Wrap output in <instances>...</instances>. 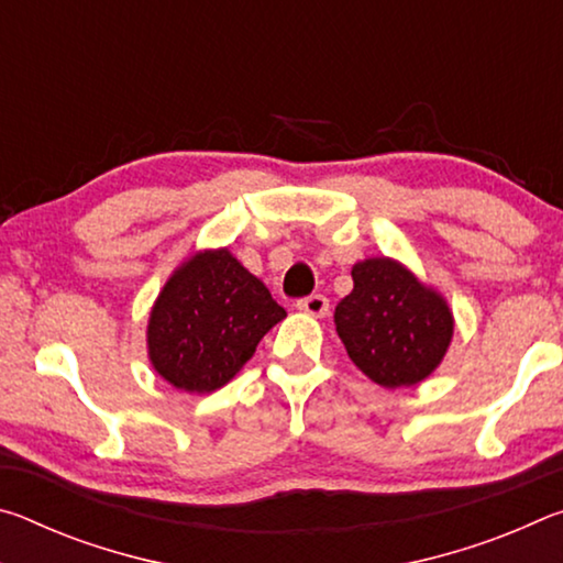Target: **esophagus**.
Returning a JSON list of instances; mask_svg holds the SVG:
<instances>
[{
  "instance_id": "obj_1",
  "label": "esophagus",
  "mask_w": 563,
  "mask_h": 563,
  "mask_svg": "<svg viewBox=\"0 0 563 563\" xmlns=\"http://www.w3.org/2000/svg\"><path fill=\"white\" fill-rule=\"evenodd\" d=\"M298 310L308 312V316H312V318H325L330 310V300L325 298V295H308V298L298 300Z\"/></svg>"
}]
</instances>
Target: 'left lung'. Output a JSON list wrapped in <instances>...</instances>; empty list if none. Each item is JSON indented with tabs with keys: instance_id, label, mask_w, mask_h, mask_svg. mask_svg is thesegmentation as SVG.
Masks as SVG:
<instances>
[{
	"instance_id": "left-lung-1",
	"label": "left lung",
	"mask_w": 563,
	"mask_h": 563,
	"mask_svg": "<svg viewBox=\"0 0 563 563\" xmlns=\"http://www.w3.org/2000/svg\"><path fill=\"white\" fill-rule=\"evenodd\" d=\"M352 288L335 308L350 360L379 387H412L446 355L454 318L446 300L393 258L352 265Z\"/></svg>"
}]
</instances>
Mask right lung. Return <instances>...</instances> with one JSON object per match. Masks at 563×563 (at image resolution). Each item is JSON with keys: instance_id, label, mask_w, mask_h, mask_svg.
Masks as SVG:
<instances>
[{"instance_id": "add662e5", "label": "right lung", "mask_w": 563, "mask_h": 563, "mask_svg": "<svg viewBox=\"0 0 563 563\" xmlns=\"http://www.w3.org/2000/svg\"><path fill=\"white\" fill-rule=\"evenodd\" d=\"M283 318L263 280L228 247L198 251L178 265L151 308L148 360L184 393H213L241 373Z\"/></svg>"}]
</instances>
